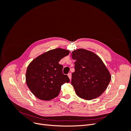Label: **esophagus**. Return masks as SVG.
<instances>
[{"instance_id": "esophagus-1", "label": "esophagus", "mask_w": 131, "mask_h": 131, "mask_svg": "<svg viewBox=\"0 0 131 131\" xmlns=\"http://www.w3.org/2000/svg\"><path fill=\"white\" fill-rule=\"evenodd\" d=\"M68 78H69V79L70 80L71 78H72V74H71L70 73H68Z\"/></svg>"}]
</instances>
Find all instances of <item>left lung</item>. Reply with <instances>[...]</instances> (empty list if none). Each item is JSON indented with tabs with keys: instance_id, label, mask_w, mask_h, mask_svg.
<instances>
[{
	"instance_id": "1",
	"label": "left lung",
	"mask_w": 131,
	"mask_h": 131,
	"mask_svg": "<svg viewBox=\"0 0 131 131\" xmlns=\"http://www.w3.org/2000/svg\"><path fill=\"white\" fill-rule=\"evenodd\" d=\"M72 56L75 62L71 84L77 96L85 100L100 97L111 80L103 62L96 54L84 49L73 51Z\"/></svg>"
}]
</instances>
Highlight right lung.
Segmentation results:
<instances>
[{"label":"right lung","instance_id":"obj_1","mask_svg":"<svg viewBox=\"0 0 131 131\" xmlns=\"http://www.w3.org/2000/svg\"><path fill=\"white\" fill-rule=\"evenodd\" d=\"M70 51L57 48L43 53L34 58L27 67L26 81L27 86L39 100L50 101L59 93L61 86L70 81L62 73L63 67L59 64Z\"/></svg>","mask_w":131,"mask_h":131}]
</instances>
